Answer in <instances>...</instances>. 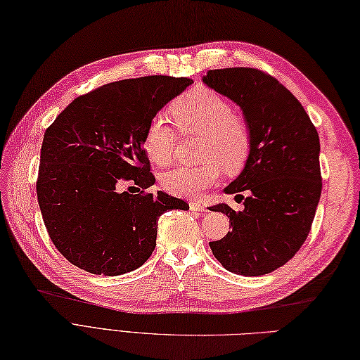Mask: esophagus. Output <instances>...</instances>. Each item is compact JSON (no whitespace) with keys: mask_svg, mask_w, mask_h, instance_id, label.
<instances>
[{"mask_svg":"<svg viewBox=\"0 0 360 360\" xmlns=\"http://www.w3.org/2000/svg\"><path fill=\"white\" fill-rule=\"evenodd\" d=\"M189 207H191V210H197V212H205V210H207L206 205L200 200H192L189 203Z\"/></svg>","mask_w":360,"mask_h":360,"instance_id":"esophagus-1","label":"esophagus"}]
</instances>
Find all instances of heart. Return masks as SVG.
<instances>
[{
  "label": "heart",
  "instance_id": "obj_1",
  "mask_svg": "<svg viewBox=\"0 0 360 360\" xmlns=\"http://www.w3.org/2000/svg\"><path fill=\"white\" fill-rule=\"evenodd\" d=\"M171 114L183 133L203 134L201 155L209 160L200 166H177L162 174V186L175 195L200 194L215 185L224 169L232 171L246 160L250 150L248 122L232 110L223 96L197 86L181 94L171 105ZM177 145V133L162 116L154 117L145 133V150L157 165L172 160Z\"/></svg>",
  "mask_w": 360,
  "mask_h": 360
}]
</instances>
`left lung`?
I'll use <instances>...</instances> for the list:
<instances>
[{"label":"left lung","instance_id":"obj_1","mask_svg":"<svg viewBox=\"0 0 360 360\" xmlns=\"http://www.w3.org/2000/svg\"><path fill=\"white\" fill-rule=\"evenodd\" d=\"M203 82L238 105L250 129L244 168L224 188L244 207H209L232 226L224 238L209 243L210 250L232 274H270L295 257L311 229L322 191L318 131L301 102L257 68L209 70Z\"/></svg>","mask_w":360,"mask_h":360}]
</instances>
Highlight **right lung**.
<instances>
[{
	"mask_svg": "<svg viewBox=\"0 0 360 360\" xmlns=\"http://www.w3.org/2000/svg\"><path fill=\"white\" fill-rule=\"evenodd\" d=\"M191 84L172 76L111 82L79 96L47 128L38 203L51 241L76 267L103 276L139 269L155 248L160 215L189 209L166 192H145L155 179L143 143L155 114ZM124 181L143 191L120 193Z\"/></svg>",
	"mask_w": 360,
	"mask_h": 360,
	"instance_id": "add662e5",
	"label": "right lung"
}]
</instances>
